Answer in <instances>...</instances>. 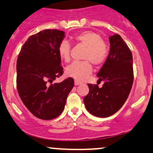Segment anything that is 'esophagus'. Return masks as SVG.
I'll return each mask as SVG.
<instances>
[{"label": "esophagus", "mask_w": 153, "mask_h": 153, "mask_svg": "<svg viewBox=\"0 0 153 153\" xmlns=\"http://www.w3.org/2000/svg\"><path fill=\"white\" fill-rule=\"evenodd\" d=\"M81 84V82L80 81H78V80H75V85H80Z\"/></svg>", "instance_id": "34e87169"}]
</instances>
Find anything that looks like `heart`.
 I'll list each match as a JSON object with an SVG mask.
<instances>
[{
	"instance_id": "heart-1",
	"label": "heart",
	"mask_w": 153,
	"mask_h": 153,
	"mask_svg": "<svg viewBox=\"0 0 153 153\" xmlns=\"http://www.w3.org/2000/svg\"><path fill=\"white\" fill-rule=\"evenodd\" d=\"M74 40L85 47L82 59L83 62L72 63L66 68L68 76L77 80H83L92 73V66H99L106 61L108 54V47L103 41L102 36L99 33L93 31H85L74 36ZM58 53L65 62L71 61V45L66 40H62L58 47Z\"/></svg>"
}]
</instances>
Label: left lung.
Wrapping results in <instances>:
<instances>
[{"instance_id":"8db88e82","label":"left lung","mask_w":153,"mask_h":153,"mask_svg":"<svg viewBox=\"0 0 153 153\" xmlns=\"http://www.w3.org/2000/svg\"><path fill=\"white\" fill-rule=\"evenodd\" d=\"M110 51L97 76L103 86L88 84L89 93L83 101L92 115L108 117L122 108L129 96L134 80L132 54L119 34L109 37Z\"/></svg>"}]
</instances>
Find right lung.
<instances>
[{"label":"right lung","mask_w":153,"mask_h":153,"mask_svg":"<svg viewBox=\"0 0 153 153\" xmlns=\"http://www.w3.org/2000/svg\"><path fill=\"white\" fill-rule=\"evenodd\" d=\"M64 37V31L57 29L39 31L29 36L17 59L16 85L19 96L29 111L43 120L60 115L67 97L74 86L72 78L52 83L63 74L58 47Z\"/></svg>","instance_id":"1"}]
</instances>
